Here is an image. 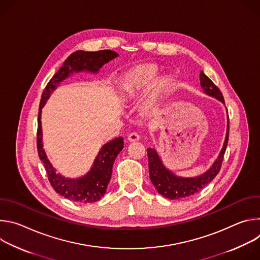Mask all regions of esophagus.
Instances as JSON below:
<instances>
[{"label":"esophagus","mask_w":260,"mask_h":260,"mask_svg":"<svg viewBox=\"0 0 260 260\" xmlns=\"http://www.w3.org/2000/svg\"><path fill=\"white\" fill-rule=\"evenodd\" d=\"M128 141H131V142H136V141H139L140 140V136H139V134L138 133H136V132H133V133H131L129 135H128Z\"/></svg>","instance_id":"esophagus-1"}]
</instances>
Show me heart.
Segmentation results:
<instances>
[{
    "mask_svg": "<svg viewBox=\"0 0 260 260\" xmlns=\"http://www.w3.org/2000/svg\"><path fill=\"white\" fill-rule=\"evenodd\" d=\"M157 72L158 67L155 64H142L127 72L119 86L122 100H134L148 90L141 110L144 114L151 112L167 95L171 85L167 75L154 78Z\"/></svg>",
    "mask_w": 260,
    "mask_h": 260,
    "instance_id": "1",
    "label": "heart"
}]
</instances>
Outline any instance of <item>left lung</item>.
Instances as JSON below:
<instances>
[{
    "mask_svg": "<svg viewBox=\"0 0 260 260\" xmlns=\"http://www.w3.org/2000/svg\"><path fill=\"white\" fill-rule=\"evenodd\" d=\"M201 87L203 88L204 93L209 96L215 98L223 105L224 99L219 88L205 75L202 71L200 74ZM228 116V126L226 134L223 143V147L219 152L218 157L212 164V166L203 174L197 177H181L169 170L162 162L161 157L158 155L155 148H147L148 155V165H149V176L153 186L159 194L169 200H184L188 199L203 189L207 184H209L219 173L222 160L226 150V146L229 142L230 125H229V113L226 110Z\"/></svg>",
    "mask_w": 260,
    "mask_h": 260,
    "instance_id": "obj_1",
    "label": "left lung"
}]
</instances>
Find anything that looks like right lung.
<instances>
[{
  "instance_id": "obj_1",
  "label": "right lung",
  "mask_w": 260,
  "mask_h": 260,
  "mask_svg": "<svg viewBox=\"0 0 260 260\" xmlns=\"http://www.w3.org/2000/svg\"><path fill=\"white\" fill-rule=\"evenodd\" d=\"M118 56V53L112 50L83 51L73 52L54 74L47 83L40 101L38 114V132H37V148L41 161L44 164L49 182L53 189L64 199L81 203H94L106 193L109 181L112 175L113 164L118 153L123 149V138L118 137L102 146L90 170L79 178H68L58 173L51 165L43 148V135L41 114L42 109L53 91L60 83L75 73L96 74L100 69L110 60Z\"/></svg>"
}]
</instances>
